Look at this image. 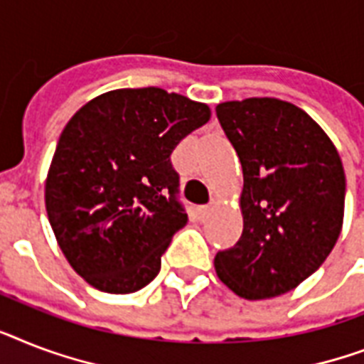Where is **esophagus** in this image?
<instances>
[{
	"label": "esophagus",
	"mask_w": 364,
	"mask_h": 364,
	"mask_svg": "<svg viewBox=\"0 0 364 364\" xmlns=\"http://www.w3.org/2000/svg\"><path fill=\"white\" fill-rule=\"evenodd\" d=\"M215 205H217V202H215V200H213L209 205H202V208H200V215H202V217H208L209 213L213 211V208H215Z\"/></svg>",
	"instance_id": "34e87169"
}]
</instances>
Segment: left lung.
<instances>
[{
  "instance_id": "left-lung-1",
  "label": "left lung",
  "mask_w": 364,
  "mask_h": 364,
  "mask_svg": "<svg viewBox=\"0 0 364 364\" xmlns=\"http://www.w3.org/2000/svg\"><path fill=\"white\" fill-rule=\"evenodd\" d=\"M217 117L243 168V233L218 250L215 269L239 297H277L318 271L341 235L342 161L321 127L286 100H230Z\"/></svg>"
}]
</instances>
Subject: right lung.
<instances>
[{
	"label": "right lung",
	"instance_id": "obj_1",
	"mask_svg": "<svg viewBox=\"0 0 364 364\" xmlns=\"http://www.w3.org/2000/svg\"><path fill=\"white\" fill-rule=\"evenodd\" d=\"M211 110L161 87L90 100L59 136L44 202L59 249L106 294H132L161 271L188 217L170 155Z\"/></svg>",
	"mask_w": 364,
	"mask_h": 364
}]
</instances>
